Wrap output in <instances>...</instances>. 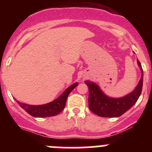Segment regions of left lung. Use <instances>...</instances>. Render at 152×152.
Listing matches in <instances>:
<instances>
[{
  "label": "left lung",
  "instance_id": "obj_1",
  "mask_svg": "<svg viewBox=\"0 0 152 152\" xmlns=\"http://www.w3.org/2000/svg\"><path fill=\"white\" fill-rule=\"evenodd\" d=\"M138 64L142 70V77L133 92L122 98H110L106 96L100 88L94 83L86 80L89 88L88 104L89 109L94 113L101 117H118L129 110L136 103L141 95L143 84V72L142 65L137 59Z\"/></svg>",
  "mask_w": 152,
  "mask_h": 152
}]
</instances>
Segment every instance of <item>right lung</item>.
<instances>
[{"label":"right lung","mask_w":152,"mask_h":152,"mask_svg":"<svg viewBox=\"0 0 152 152\" xmlns=\"http://www.w3.org/2000/svg\"><path fill=\"white\" fill-rule=\"evenodd\" d=\"M77 84H78L77 83H75L71 85L69 88H68L64 91V93L59 97L57 98L54 101L47 103V104L33 106L22 103L19 101H17V103L24 110L34 117H49V116H56L64 110L68 94L72 92L74 88L77 87Z\"/></svg>","instance_id":"obj_1"}]
</instances>
